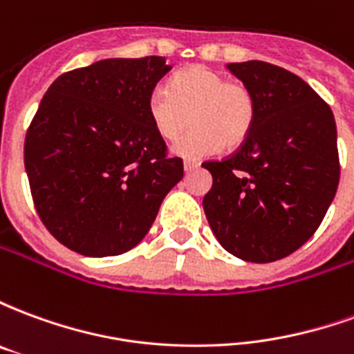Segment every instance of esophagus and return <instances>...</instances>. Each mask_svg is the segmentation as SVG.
<instances>
[{"instance_id":"obj_1","label":"esophagus","mask_w":354,"mask_h":354,"mask_svg":"<svg viewBox=\"0 0 354 354\" xmlns=\"http://www.w3.org/2000/svg\"><path fill=\"white\" fill-rule=\"evenodd\" d=\"M199 169V162L197 161H184V170L185 172H192V170Z\"/></svg>"}]
</instances>
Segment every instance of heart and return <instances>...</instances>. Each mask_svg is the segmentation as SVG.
I'll list each match as a JSON object with an SVG mask.
<instances>
[{
    "instance_id": "1",
    "label": "heart",
    "mask_w": 354,
    "mask_h": 354,
    "mask_svg": "<svg viewBox=\"0 0 354 354\" xmlns=\"http://www.w3.org/2000/svg\"><path fill=\"white\" fill-rule=\"evenodd\" d=\"M147 117L162 140H176L189 124V134L174 144L172 153L201 159L222 146H243L256 123V96L241 81H230L207 66H192L172 75L169 88L155 87L146 102Z\"/></svg>"
}]
</instances>
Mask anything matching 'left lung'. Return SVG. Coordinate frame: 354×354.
I'll return each instance as SVG.
<instances>
[{
    "label": "left lung",
    "instance_id": "1",
    "mask_svg": "<svg viewBox=\"0 0 354 354\" xmlns=\"http://www.w3.org/2000/svg\"><path fill=\"white\" fill-rule=\"evenodd\" d=\"M256 96L250 136L223 161L203 162V208L218 243L252 263L286 258L319 230L337 192L332 109L301 77L261 60L225 66Z\"/></svg>",
    "mask_w": 354,
    "mask_h": 354
}]
</instances>
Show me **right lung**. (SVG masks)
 Instances as JSON below:
<instances>
[{
    "label": "right lung",
    "instance_id": "add662e5",
    "mask_svg": "<svg viewBox=\"0 0 354 354\" xmlns=\"http://www.w3.org/2000/svg\"><path fill=\"white\" fill-rule=\"evenodd\" d=\"M170 68L165 57L106 58L62 73L43 96L24 167L41 222L73 252H129L184 176L146 109Z\"/></svg>",
    "mask_w": 354,
    "mask_h": 354
}]
</instances>
